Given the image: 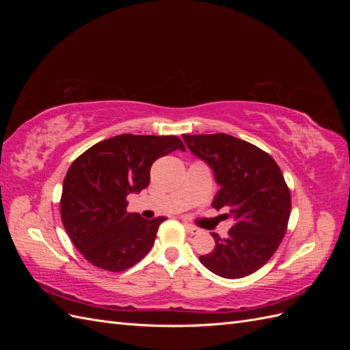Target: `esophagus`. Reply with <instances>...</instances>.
Listing matches in <instances>:
<instances>
[{
    "label": "esophagus",
    "instance_id": "esophagus-1",
    "mask_svg": "<svg viewBox=\"0 0 350 350\" xmlns=\"http://www.w3.org/2000/svg\"><path fill=\"white\" fill-rule=\"evenodd\" d=\"M184 226H185V229H187L191 235H197L198 232H200V229H198L197 226H193V225H189V224H184Z\"/></svg>",
    "mask_w": 350,
    "mask_h": 350
}]
</instances>
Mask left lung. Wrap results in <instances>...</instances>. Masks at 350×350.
Wrapping results in <instances>:
<instances>
[{
	"instance_id": "8db88e82",
	"label": "left lung",
	"mask_w": 350,
	"mask_h": 350,
	"mask_svg": "<svg viewBox=\"0 0 350 350\" xmlns=\"http://www.w3.org/2000/svg\"><path fill=\"white\" fill-rule=\"evenodd\" d=\"M183 137L220 185L211 206L232 220L226 238L211 234L216 247L200 261L220 278L250 276L271 258L288 229L292 201L280 167L260 147L224 133Z\"/></svg>"
}]
</instances>
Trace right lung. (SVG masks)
<instances>
[{"mask_svg":"<svg viewBox=\"0 0 350 350\" xmlns=\"http://www.w3.org/2000/svg\"><path fill=\"white\" fill-rule=\"evenodd\" d=\"M185 150L176 135L121 134L74 161L62 184L61 220L81 256L107 271H124L146 257L166 217L146 220L126 211V196L150 183L156 159Z\"/></svg>","mask_w":350,"mask_h":350,"instance_id":"add662e5","label":"right lung"}]
</instances>
